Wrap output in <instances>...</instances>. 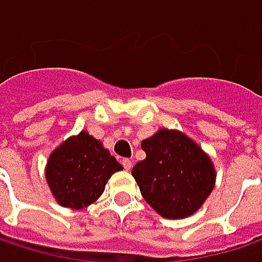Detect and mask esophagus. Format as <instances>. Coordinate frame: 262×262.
Segmentation results:
<instances>
[{
	"instance_id": "34e87169",
	"label": "esophagus",
	"mask_w": 262,
	"mask_h": 262,
	"mask_svg": "<svg viewBox=\"0 0 262 262\" xmlns=\"http://www.w3.org/2000/svg\"><path fill=\"white\" fill-rule=\"evenodd\" d=\"M121 164H123V167L126 169V170H130L132 169V160H129V159H123V162H121Z\"/></svg>"
}]
</instances>
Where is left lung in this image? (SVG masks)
Instances as JSON below:
<instances>
[{"label": "left lung", "instance_id": "left-lung-1", "mask_svg": "<svg viewBox=\"0 0 262 262\" xmlns=\"http://www.w3.org/2000/svg\"><path fill=\"white\" fill-rule=\"evenodd\" d=\"M145 160L132 175L145 202L169 220L194 213L215 184V169L208 156L188 136L162 129L142 142Z\"/></svg>", "mask_w": 262, "mask_h": 262}]
</instances>
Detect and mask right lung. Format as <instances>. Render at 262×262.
Instances as JSON below:
<instances>
[{
    "instance_id": "add662e5",
    "label": "right lung",
    "mask_w": 262,
    "mask_h": 262,
    "mask_svg": "<svg viewBox=\"0 0 262 262\" xmlns=\"http://www.w3.org/2000/svg\"><path fill=\"white\" fill-rule=\"evenodd\" d=\"M121 169L100 141L81 132L52 152L46 179L59 205L83 209L99 197L111 175Z\"/></svg>"
}]
</instances>
